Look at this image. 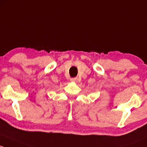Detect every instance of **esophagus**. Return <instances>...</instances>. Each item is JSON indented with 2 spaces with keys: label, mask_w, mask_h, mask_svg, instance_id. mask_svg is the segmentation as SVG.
<instances>
[{
  "label": "esophagus",
  "mask_w": 147,
  "mask_h": 147,
  "mask_svg": "<svg viewBox=\"0 0 147 147\" xmlns=\"http://www.w3.org/2000/svg\"><path fill=\"white\" fill-rule=\"evenodd\" d=\"M77 80H78V78H71V81H73V82L77 81Z\"/></svg>",
  "instance_id": "esophagus-1"
}]
</instances>
